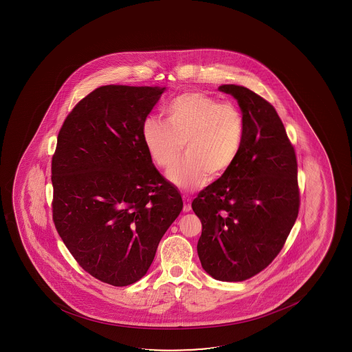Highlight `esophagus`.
Returning a JSON list of instances; mask_svg holds the SVG:
<instances>
[{"mask_svg": "<svg viewBox=\"0 0 352 352\" xmlns=\"http://www.w3.org/2000/svg\"><path fill=\"white\" fill-rule=\"evenodd\" d=\"M183 203H184V206H183V211L184 212H189L191 210V199L189 197H186V196H183Z\"/></svg>", "mask_w": 352, "mask_h": 352, "instance_id": "obj_1", "label": "esophagus"}]
</instances>
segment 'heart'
I'll list each match as a JSON object with an SVG mask.
<instances>
[{
	"label": "heart",
	"mask_w": 352,
	"mask_h": 352,
	"mask_svg": "<svg viewBox=\"0 0 352 352\" xmlns=\"http://www.w3.org/2000/svg\"><path fill=\"white\" fill-rule=\"evenodd\" d=\"M166 122L146 120L143 140L150 157L161 169L177 166L186 144V158L169 174L182 190L204 184L206 176L221 177L237 161L245 135L241 110L206 94L191 91L176 97L166 107Z\"/></svg>",
	"instance_id": "1"
}]
</instances>
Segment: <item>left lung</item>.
Listing matches in <instances>:
<instances>
[{
	"label": "left lung",
	"mask_w": 352,
	"mask_h": 352,
	"mask_svg": "<svg viewBox=\"0 0 352 352\" xmlns=\"http://www.w3.org/2000/svg\"><path fill=\"white\" fill-rule=\"evenodd\" d=\"M239 101L245 122L242 151L191 206L202 222L203 269L223 282H242L277 257L299 211L295 148L275 108L245 87L221 85Z\"/></svg>",
	"instance_id": "1"
}]
</instances>
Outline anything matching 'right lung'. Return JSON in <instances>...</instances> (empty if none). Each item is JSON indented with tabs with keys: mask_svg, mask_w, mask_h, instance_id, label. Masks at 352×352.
<instances>
[{
	"mask_svg": "<svg viewBox=\"0 0 352 352\" xmlns=\"http://www.w3.org/2000/svg\"><path fill=\"white\" fill-rule=\"evenodd\" d=\"M163 90L100 87L74 107L57 136L54 224L80 267L113 287L146 275L182 211L181 195L155 168L143 140Z\"/></svg>",
	"mask_w": 352,
	"mask_h": 352,
	"instance_id": "1",
	"label": "right lung"
}]
</instances>
